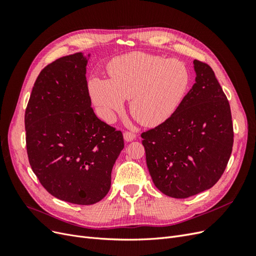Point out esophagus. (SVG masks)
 <instances>
[{"mask_svg":"<svg viewBox=\"0 0 256 256\" xmlns=\"http://www.w3.org/2000/svg\"><path fill=\"white\" fill-rule=\"evenodd\" d=\"M124 138H125L126 142H131L136 138V134L134 132H129V131H126V132L124 134Z\"/></svg>","mask_w":256,"mask_h":256,"instance_id":"esophagus-1","label":"esophagus"}]
</instances>
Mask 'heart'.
<instances>
[{
  "label": "heart",
  "mask_w": 256,
  "mask_h": 256,
  "mask_svg": "<svg viewBox=\"0 0 256 256\" xmlns=\"http://www.w3.org/2000/svg\"><path fill=\"white\" fill-rule=\"evenodd\" d=\"M109 80L88 82L92 102L106 122L130 99V112L144 126L154 127L176 112L187 92L190 74L182 62L158 56L131 52L115 58L108 66Z\"/></svg>",
  "instance_id": "b5f03b06"
}]
</instances>
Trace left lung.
Instances as JSON below:
<instances>
[{"label": "left lung", "instance_id": "8db88e82", "mask_svg": "<svg viewBox=\"0 0 256 256\" xmlns=\"http://www.w3.org/2000/svg\"><path fill=\"white\" fill-rule=\"evenodd\" d=\"M196 83L176 112L141 134L146 164L164 194L186 198L220 180L234 143L228 100L212 67L193 60Z\"/></svg>", "mask_w": 256, "mask_h": 256}]
</instances>
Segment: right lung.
Here are the masks:
<instances>
[{
  "mask_svg": "<svg viewBox=\"0 0 256 256\" xmlns=\"http://www.w3.org/2000/svg\"><path fill=\"white\" fill-rule=\"evenodd\" d=\"M86 56L78 52L44 67L24 115L30 168L44 188L78 205L102 200L124 148L120 130L100 120L88 94Z\"/></svg>",
  "mask_w": 256,
  "mask_h": 256,
  "instance_id": "obj_1",
  "label": "right lung"
}]
</instances>
